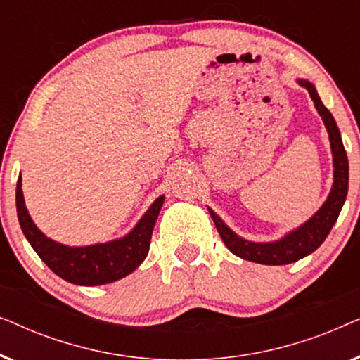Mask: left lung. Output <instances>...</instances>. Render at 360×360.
I'll return each mask as SVG.
<instances>
[{"instance_id":"8db88e82","label":"left lung","mask_w":360,"mask_h":360,"mask_svg":"<svg viewBox=\"0 0 360 360\" xmlns=\"http://www.w3.org/2000/svg\"><path fill=\"white\" fill-rule=\"evenodd\" d=\"M300 85L307 88L309 96L314 101V106L319 115H321L324 126L329 132V141H331V149L334 157V184L333 190L329 193L328 200L324 201V205L319 208L316 214L311 219L307 221L302 228H298L293 233L285 236L283 239L277 240V243H269V244H259V243H249L239 236H236L223 221H221L213 210H210L211 218H213L216 229L223 239L231 252L238 255L240 259L250 260L255 264H264V265H285L297 262V260L307 257L308 254H311L316 250L319 245L323 244V240L328 238L329 231L333 229L334 223H336L341 208L346 201L347 196V186H349V162L347 154L344 149L341 132L334 121V117L326 106L323 105V101L319 100L316 90L311 83L307 80H300Z\"/></svg>"}]
</instances>
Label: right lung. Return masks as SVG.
Masks as SVG:
<instances>
[{"mask_svg": "<svg viewBox=\"0 0 360 360\" xmlns=\"http://www.w3.org/2000/svg\"><path fill=\"white\" fill-rule=\"evenodd\" d=\"M162 205H164V196L154 201V205L126 238L106 244L86 245V248H67L46 238L36 228L24 205L21 176L16 185L18 218L29 244L53 274L67 282L86 285V287L116 282L139 267L149 252L152 229Z\"/></svg>", "mask_w": 360, "mask_h": 360, "instance_id": "add662e5", "label": "right lung"}]
</instances>
